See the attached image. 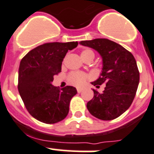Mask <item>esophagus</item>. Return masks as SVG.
<instances>
[{"mask_svg": "<svg viewBox=\"0 0 154 154\" xmlns=\"http://www.w3.org/2000/svg\"><path fill=\"white\" fill-rule=\"evenodd\" d=\"M77 93H80L82 91H83V89H81V88H77Z\"/></svg>", "mask_w": 154, "mask_h": 154, "instance_id": "obj_1", "label": "esophagus"}]
</instances>
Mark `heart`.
<instances>
[{"mask_svg":"<svg viewBox=\"0 0 154 154\" xmlns=\"http://www.w3.org/2000/svg\"><path fill=\"white\" fill-rule=\"evenodd\" d=\"M81 57L83 60H87L88 58H92L93 60L95 57V54L91 49H84L81 51ZM90 78L89 75L85 73L77 72L74 71L68 74L67 76V82L71 85L76 87H82L86 84V82Z\"/></svg>","mask_w":154,"mask_h":154,"instance_id":"obj_1","label":"heart"}]
</instances>
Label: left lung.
Masks as SVG:
<instances>
[{
	"label": "left lung",
	"instance_id": "left-lung-1",
	"mask_svg": "<svg viewBox=\"0 0 154 154\" xmlns=\"http://www.w3.org/2000/svg\"><path fill=\"white\" fill-rule=\"evenodd\" d=\"M80 44L97 50L103 57V71L93 86L100 88L106 84L103 93L93 90L94 97L87 104L94 117L113 120L128 109L136 95L140 73L133 54L121 45L107 38L81 41Z\"/></svg>",
	"mask_w": 154,
	"mask_h": 154
}]
</instances>
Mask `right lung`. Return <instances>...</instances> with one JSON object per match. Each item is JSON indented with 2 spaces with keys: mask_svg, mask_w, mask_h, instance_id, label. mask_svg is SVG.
Returning a JSON list of instances; mask_svg holds the SVG:
<instances>
[{
  "mask_svg": "<svg viewBox=\"0 0 154 154\" xmlns=\"http://www.w3.org/2000/svg\"><path fill=\"white\" fill-rule=\"evenodd\" d=\"M77 42H48L29 51L19 67L18 90L27 111L35 119L54 124L65 119L70 100L77 94L75 87H54V76L61 71V64L68 50Z\"/></svg>",
  "mask_w": 154,
  "mask_h": 154,
  "instance_id": "1",
  "label": "right lung"
}]
</instances>
